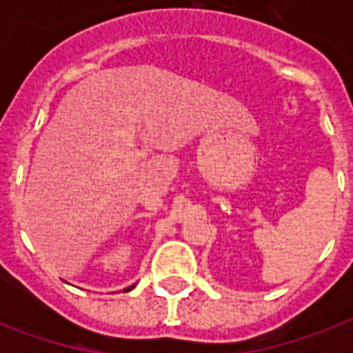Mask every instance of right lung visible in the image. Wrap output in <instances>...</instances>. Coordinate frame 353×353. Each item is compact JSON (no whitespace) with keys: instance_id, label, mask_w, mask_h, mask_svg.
I'll return each mask as SVG.
<instances>
[{"instance_id":"obj_1","label":"right lung","mask_w":353,"mask_h":353,"mask_svg":"<svg viewBox=\"0 0 353 353\" xmlns=\"http://www.w3.org/2000/svg\"><path fill=\"white\" fill-rule=\"evenodd\" d=\"M133 288H135V284H133V285H130V288H124V290H122V291H124V293H126V291H132Z\"/></svg>"}]
</instances>
